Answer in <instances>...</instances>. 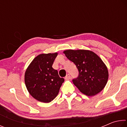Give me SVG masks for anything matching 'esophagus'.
I'll use <instances>...</instances> for the list:
<instances>
[{
	"label": "esophagus",
	"mask_w": 127,
	"mask_h": 127,
	"mask_svg": "<svg viewBox=\"0 0 127 127\" xmlns=\"http://www.w3.org/2000/svg\"><path fill=\"white\" fill-rule=\"evenodd\" d=\"M70 78H71V77H70V74H66V76L65 77V80H68V79H70Z\"/></svg>",
	"instance_id": "34e87169"
}]
</instances>
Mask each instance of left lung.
Here are the masks:
<instances>
[{"instance_id": "obj_1", "label": "left lung", "mask_w": 127, "mask_h": 127, "mask_svg": "<svg viewBox=\"0 0 127 127\" xmlns=\"http://www.w3.org/2000/svg\"><path fill=\"white\" fill-rule=\"evenodd\" d=\"M78 70L73 83L82 93L92 96L104 89L108 79V70L100 58L91 51L67 50L64 51Z\"/></svg>"}]
</instances>
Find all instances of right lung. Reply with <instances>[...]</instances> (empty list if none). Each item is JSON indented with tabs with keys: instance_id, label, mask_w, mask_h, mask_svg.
<instances>
[{
	"instance_id": "add662e5",
	"label": "right lung",
	"mask_w": 127,
	"mask_h": 127,
	"mask_svg": "<svg viewBox=\"0 0 127 127\" xmlns=\"http://www.w3.org/2000/svg\"><path fill=\"white\" fill-rule=\"evenodd\" d=\"M58 53L42 54L34 59L25 75L26 86L30 95L39 101L48 103L57 97L64 79L52 65Z\"/></svg>"
}]
</instances>
